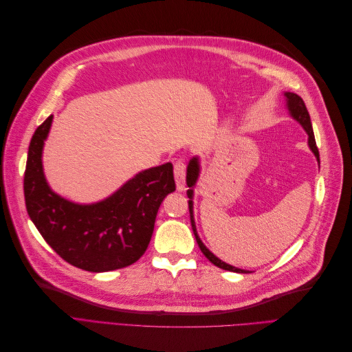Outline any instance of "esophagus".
Here are the masks:
<instances>
[{"label":"esophagus","instance_id":"1","mask_svg":"<svg viewBox=\"0 0 352 352\" xmlns=\"http://www.w3.org/2000/svg\"><path fill=\"white\" fill-rule=\"evenodd\" d=\"M175 180H176V188L177 190H184L185 189V173H186V167L182 160H177L175 162Z\"/></svg>","mask_w":352,"mask_h":352}]
</instances>
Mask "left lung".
<instances>
[{
    "label": "left lung",
    "mask_w": 352,
    "mask_h": 352,
    "mask_svg": "<svg viewBox=\"0 0 352 352\" xmlns=\"http://www.w3.org/2000/svg\"><path fill=\"white\" fill-rule=\"evenodd\" d=\"M283 97H285V107L287 110V114H289L292 119L300 123L302 129L305 131L308 140V148H310L311 153L314 154L318 166H320V157H318V150H317V145H316V140H314V132H313V126H311V120H310V114L307 111L305 104L302 101L301 97H298L296 94L294 92H283ZM201 175V160L198 155H194L192 158L189 160L188 167H186V185H188V206H189V214H190V225H192V230H194V235L195 239L199 245V248L202 251V254L206 255V257L214 264L217 267L223 269V270H229V272H235V273H248V270H243V269H238L235 265H230L225 261H221L219 257H216L214 254H212L204 242L201 241V238L198 236V232H197V225H195V219H194V195H195V186L198 184V179Z\"/></svg>",
    "instance_id": "obj_1"
}]
</instances>
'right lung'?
Wrapping results in <instances>:
<instances>
[{
  "label": "right lung",
  "instance_id": "right-lung-1",
  "mask_svg": "<svg viewBox=\"0 0 352 352\" xmlns=\"http://www.w3.org/2000/svg\"><path fill=\"white\" fill-rule=\"evenodd\" d=\"M52 119L35 131L28 151L25 201L30 220L63 260L74 267L104 273L142 257L163 199L175 192L173 166L141 170L107 198L74 202L52 190L44 173V145Z\"/></svg>",
  "mask_w": 352,
  "mask_h": 352
}]
</instances>
